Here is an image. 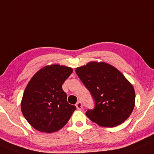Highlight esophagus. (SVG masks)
I'll list each match as a JSON object with an SVG mask.
<instances>
[{
	"instance_id": "obj_1",
	"label": "esophagus",
	"mask_w": 154,
	"mask_h": 154,
	"mask_svg": "<svg viewBox=\"0 0 154 154\" xmlns=\"http://www.w3.org/2000/svg\"><path fill=\"white\" fill-rule=\"evenodd\" d=\"M75 106H76L78 110H83V104L81 101L77 102V103L75 104Z\"/></svg>"
}]
</instances>
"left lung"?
I'll list each match as a JSON object with an SVG mask.
<instances>
[{"label":"left lung","mask_w":154,"mask_h":154,"mask_svg":"<svg viewBox=\"0 0 154 154\" xmlns=\"http://www.w3.org/2000/svg\"><path fill=\"white\" fill-rule=\"evenodd\" d=\"M90 91L95 106L86 116L100 126L114 127L126 121L135 106L134 87L119 70L106 63L91 62L75 69Z\"/></svg>","instance_id":"1"}]
</instances>
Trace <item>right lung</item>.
<instances>
[{
    "instance_id": "right-lung-1",
    "label": "right lung",
    "mask_w": 154,
    "mask_h": 154,
    "mask_svg": "<svg viewBox=\"0 0 154 154\" xmlns=\"http://www.w3.org/2000/svg\"><path fill=\"white\" fill-rule=\"evenodd\" d=\"M73 72L64 66H47L37 72L25 89L21 111L35 129L56 132L67 123L76 107L67 102L62 85Z\"/></svg>"
}]
</instances>
